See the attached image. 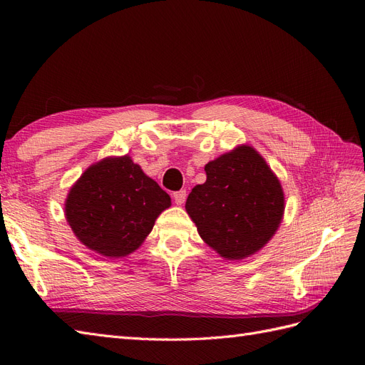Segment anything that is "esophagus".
I'll use <instances>...</instances> for the list:
<instances>
[{
  "label": "esophagus",
  "mask_w": 365,
  "mask_h": 365,
  "mask_svg": "<svg viewBox=\"0 0 365 365\" xmlns=\"http://www.w3.org/2000/svg\"><path fill=\"white\" fill-rule=\"evenodd\" d=\"M185 197H187V192L185 190H178V192L173 193V200H175V202L178 204V205L185 202Z\"/></svg>",
  "instance_id": "1"
}]
</instances>
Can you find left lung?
Listing matches in <instances>:
<instances>
[{"mask_svg": "<svg viewBox=\"0 0 365 365\" xmlns=\"http://www.w3.org/2000/svg\"><path fill=\"white\" fill-rule=\"evenodd\" d=\"M205 173L207 181L195 185L185 202L197 233L225 259L251 256L282 222L284 196L277 176L250 146L210 161Z\"/></svg>", "mask_w": 365, "mask_h": 365, "instance_id": "1", "label": "left lung"}]
</instances>
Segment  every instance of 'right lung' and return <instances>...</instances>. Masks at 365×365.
<instances>
[{"mask_svg": "<svg viewBox=\"0 0 365 365\" xmlns=\"http://www.w3.org/2000/svg\"><path fill=\"white\" fill-rule=\"evenodd\" d=\"M170 196L129 157L91 165L68 193L65 215L83 245L106 257H123L146 239Z\"/></svg>", "mask_w": 365, "mask_h": 365, "instance_id": "add662e5", "label": "right lung"}]
</instances>
